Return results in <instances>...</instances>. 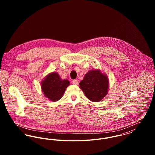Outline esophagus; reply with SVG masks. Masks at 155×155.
<instances>
[{"label": "esophagus", "mask_w": 155, "mask_h": 155, "mask_svg": "<svg viewBox=\"0 0 155 155\" xmlns=\"http://www.w3.org/2000/svg\"><path fill=\"white\" fill-rule=\"evenodd\" d=\"M73 84H74V85H78V84H79V82H78V80H73Z\"/></svg>", "instance_id": "34e87169"}]
</instances>
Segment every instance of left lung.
Returning <instances> with one entry per match:
<instances>
[{"label": "left lung", "instance_id": "obj_1", "mask_svg": "<svg viewBox=\"0 0 155 155\" xmlns=\"http://www.w3.org/2000/svg\"><path fill=\"white\" fill-rule=\"evenodd\" d=\"M109 87L107 76L99 69L90 70L79 83L85 95L93 102H99L106 96Z\"/></svg>", "mask_w": 155, "mask_h": 155}]
</instances>
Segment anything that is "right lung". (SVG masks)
<instances>
[{"instance_id":"right-lung-1","label":"right lung","mask_w":155,"mask_h":155,"mask_svg":"<svg viewBox=\"0 0 155 155\" xmlns=\"http://www.w3.org/2000/svg\"><path fill=\"white\" fill-rule=\"evenodd\" d=\"M70 82L61 79L58 73L52 72L48 74L41 82V88L45 96L51 101H58L63 95Z\"/></svg>"}]
</instances>
